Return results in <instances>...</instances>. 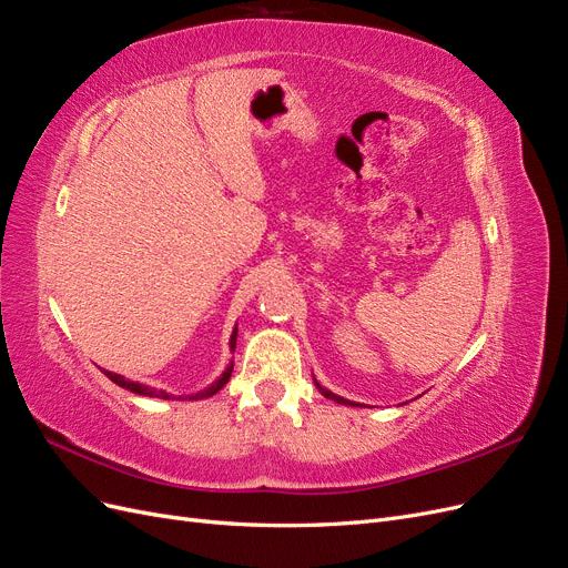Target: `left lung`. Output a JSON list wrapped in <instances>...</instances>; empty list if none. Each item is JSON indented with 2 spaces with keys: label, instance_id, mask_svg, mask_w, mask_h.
<instances>
[{
  "label": "left lung",
  "instance_id": "left-lung-1",
  "mask_svg": "<svg viewBox=\"0 0 568 568\" xmlns=\"http://www.w3.org/2000/svg\"><path fill=\"white\" fill-rule=\"evenodd\" d=\"M313 382H315V386H317V390L324 395V398H329V400H336V403H341V405H351V407H355L357 403H353V400H346V398H341V395H336V393H332L329 388H324V386H320V382L315 379L313 376Z\"/></svg>",
  "mask_w": 568,
  "mask_h": 568
}]
</instances>
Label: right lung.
Wrapping results in <instances>:
<instances>
[{"instance_id": "right-lung-1", "label": "right lung", "mask_w": 568, "mask_h": 568, "mask_svg": "<svg viewBox=\"0 0 568 568\" xmlns=\"http://www.w3.org/2000/svg\"><path fill=\"white\" fill-rule=\"evenodd\" d=\"M234 348H236V326H234V329H232V336H230V351L234 353ZM232 367H234V363H230V365L225 367V372H222L211 386H205V388H201V390H196V393H192V395H178V400H203V398H211V395H215L222 386H225V384L230 382ZM104 374L109 376V379H111L113 384H118L120 388H125V390H130V393H136V395H149V398H161V400H173V398H175V395H173V393H168V390L151 388V386L140 384V382H130V379H125L123 374L106 372V369H104Z\"/></svg>"}]
</instances>
